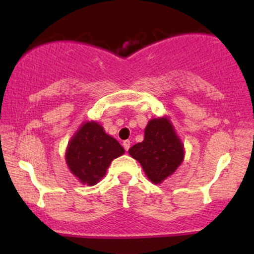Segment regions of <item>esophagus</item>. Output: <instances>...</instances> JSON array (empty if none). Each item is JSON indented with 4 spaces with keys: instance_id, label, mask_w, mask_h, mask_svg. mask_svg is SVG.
<instances>
[{
    "instance_id": "obj_1",
    "label": "esophagus",
    "mask_w": 254,
    "mask_h": 254,
    "mask_svg": "<svg viewBox=\"0 0 254 254\" xmlns=\"http://www.w3.org/2000/svg\"><path fill=\"white\" fill-rule=\"evenodd\" d=\"M130 144H131V142L129 141V139H127V141L123 142V147H124V149L127 150V151L130 149Z\"/></svg>"
}]
</instances>
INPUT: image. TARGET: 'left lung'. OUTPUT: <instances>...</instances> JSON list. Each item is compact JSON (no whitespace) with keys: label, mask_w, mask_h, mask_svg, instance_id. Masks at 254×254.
<instances>
[{"label":"left lung","mask_w":254,"mask_h":254,"mask_svg":"<svg viewBox=\"0 0 254 254\" xmlns=\"http://www.w3.org/2000/svg\"><path fill=\"white\" fill-rule=\"evenodd\" d=\"M154 184H160L183 162L184 145L167 118L151 119L144 139L129 149Z\"/></svg>","instance_id":"obj_1"}]
</instances>
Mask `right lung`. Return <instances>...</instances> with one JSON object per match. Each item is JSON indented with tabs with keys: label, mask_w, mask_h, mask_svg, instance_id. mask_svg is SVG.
<instances>
[{
	"label": "right lung",
	"mask_w": 254,
	"mask_h": 254,
	"mask_svg": "<svg viewBox=\"0 0 254 254\" xmlns=\"http://www.w3.org/2000/svg\"><path fill=\"white\" fill-rule=\"evenodd\" d=\"M124 154L117 139L105 133L95 122L86 123L75 133L66 150V164L81 183L95 185L113 159Z\"/></svg>",
	"instance_id": "right-lung-1"
}]
</instances>
